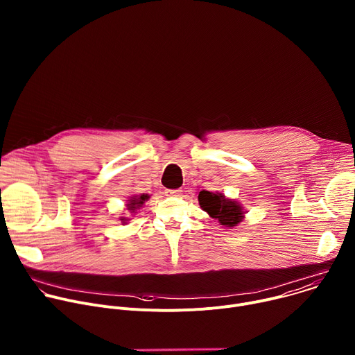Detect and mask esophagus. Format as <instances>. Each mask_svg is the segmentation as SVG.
Wrapping results in <instances>:
<instances>
[{"mask_svg":"<svg viewBox=\"0 0 355 355\" xmlns=\"http://www.w3.org/2000/svg\"><path fill=\"white\" fill-rule=\"evenodd\" d=\"M182 192V189L181 188H177V189H166V193H168V195H180Z\"/></svg>","mask_w":355,"mask_h":355,"instance_id":"esophagus-1","label":"esophagus"}]
</instances>
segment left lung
<instances>
[{"label": "left lung", "instance_id": "obj_1", "mask_svg": "<svg viewBox=\"0 0 355 355\" xmlns=\"http://www.w3.org/2000/svg\"><path fill=\"white\" fill-rule=\"evenodd\" d=\"M198 199L200 208L208 212L211 218L218 219L223 226H236L244 218L241 207L237 205V202L226 199L222 193L200 191Z\"/></svg>", "mask_w": 355, "mask_h": 355}]
</instances>
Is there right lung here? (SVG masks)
<instances>
[{
  "label": "right lung",
  "mask_w": 355,
  "mask_h": 355,
  "mask_svg": "<svg viewBox=\"0 0 355 355\" xmlns=\"http://www.w3.org/2000/svg\"><path fill=\"white\" fill-rule=\"evenodd\" d=\"M148 199V195H140V196H135V198H132V199H129V204H128V211H130V212H135L136 209H139L143 204H144V200H147ZM122 220H125V219H122Z\"/></svg>",
  "instance_id": "right-lung-1"
}]
</instances>
